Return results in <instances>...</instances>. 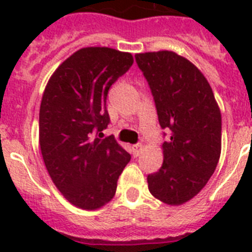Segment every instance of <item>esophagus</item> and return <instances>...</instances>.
I'll use <instances>...</instances> for the list:
<instances>
[{"label":"esophagus","instance_id":"obj_1","mask_svg":"<svg viewBox=\"0 0 252 252\" xmlns=\"http://www.w3.org/2000/svg\"><path fill=\"white\" fill-rule=\"evenodd\" d=\"M142 149H144V146H142L141 144H136V145L132 146V152H133L134 157L140 156V154H141V152H142Z\"/></svg>","mask_w":252,"mask_h":252}]
</instances>
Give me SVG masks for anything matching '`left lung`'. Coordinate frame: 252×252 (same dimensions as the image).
Instances as JSON below:
<instances>
[{"label": "left lung", "mask_w": 252, "mask_h": 252, "mask_svg": "<svg viewBox=\"0 0 252 252\" xmlns=\"http://www.w3.org/2000/svg\"><path fill=\"white\" fill-rule=\"evenodd\" d=\"M134 59L150 87L159 126L168 132L163 163L148 175V187L162 203L180 205L203 189L217 167L221 112L207 78L187 59L171 51Z\"/></svg>", "instance_id": "8db88e82"}]
</instances>
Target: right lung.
Wrapping results in <instances>:
<instances>
[{"mask_svg":"<svg viewBox=\"0 0 252 252\" xmlns=\"http://www.w3.org/2000/svg\"><path fill=\"white\" fill-rule=\"evenodd\" d=\"M133 64L130 53L107 47L77 51L56 69L39 114V141L45 167L59 191L82 209H98L114 197L130 161L110 124L108 90Z\"/></svg>","mask_w":252,"mask_h":252,"instance_id":"1","label":"right lung"}]
</instances>
